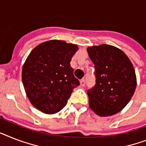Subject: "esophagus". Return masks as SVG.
<instances>
[{
    "label": "esophagus",
    "instance_id": "34e87169",
    "mask_svg": "<svg viewBox=\"0 0 146 146\" xmlns=\"http://www.w3.org/2000/svg\"><path fill=\"white\" fill-rule=\"evenodd\" d=\"M80 85H81V86H82V87H84L85 85V79H82L80 80Z\"/></svg>",
    "mask_w": 146,
    "mask_h": 146
}]
</instances>
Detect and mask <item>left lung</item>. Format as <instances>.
Here are the masks:
<instances>
[{
  "label": "left lung",
  "instance_id": "left-lung-1",
  "mask_svg": "<svg viewBox=\"0 0 146 146\" xmlns=\"http://www.w3.org/2000/svg\"><path fill=\"white\" fill-rule=\"evenodd\" d=\"M87 51L95 69V84L88 90L90 107L100 116L116 114L134 94V68L126 54L115 46H92Z\"/></svg>",
  "mask_w": 146,
  "mask_h": 146
}]
</instances>
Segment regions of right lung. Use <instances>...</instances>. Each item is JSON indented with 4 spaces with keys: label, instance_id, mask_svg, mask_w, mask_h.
<instances>
[{
    "label": "right lung",
    "instance_id": "obj_1",
    "mask_svg": "<svg viewBox=\"0 0 146 146\" xmlns=\"http://www.w3.org/2000/svg\"><path fill=\"white\" fill-rule=\"evenodd\" d=\"M78 47L62 40L42 42L31 51L22 68V82L34 106L46 114L61 111L79 81L70 67Z\"/></svg>",
    "mask_w": 146,
    "mask_h": 146
}]
</instances>
